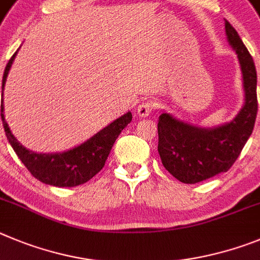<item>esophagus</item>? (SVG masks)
<instances>
[{"instance_id": "34e87169", "label": "esophagus", "mask_w": 260, "mask_h": 260, "mask_svg": "<svg viewBox=\"0 0 260 260\" xmlns=\"http://www.w3.org/2000/svg\"><path fill=\"white\" fill-rule=\"evenodd\" d=\"M154 105L151 101H145V102H141V104L137 106V110H136V113H137V115L140 116V118H146L149 114L153 113L154 110Z\"/></svg>"}]
</instances>
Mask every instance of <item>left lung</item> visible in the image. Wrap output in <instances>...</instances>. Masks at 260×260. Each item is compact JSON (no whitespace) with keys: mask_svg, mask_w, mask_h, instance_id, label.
<instances>
[{"mask_svg":"<svg viewBox=\"0 0 260 260\" xmlns=\"http://www.w3.org/2000/svg\"><path fill=\"white\" fill-rule=\"evenodd\" d=\"M229 45L237 54L244 84V106L228 123L205 128L163 111L158 120V153L175 179L196 184L226 172L244 149L255 124L256 70L237 31L225 22Z\"/></svg>","mask_w":260,"mask_h":260,"instance_id":"left-lung-1","label":"left lung"}]
</instances>
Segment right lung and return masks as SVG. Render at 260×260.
Returning a JSON list of instances; mask_svg holds the SVG:
<instances>
[{
    "instance_id": "obj_1",
    "label": "right lung",
    "mask_w": 260,
    "mask_h": 260,
    "mask_svg": "<svg viewBox=\"0 0 260 260\" xmlns=\"http://www.w3.org/2000/svg\"><path fill=\"white\" fill-rule=\"evenodd\" d=\"M18 50L14 53V55L6 64L4 78H2L1 118L9 142L13 146L16 155L19 156L23 165L28 168V171L34 175V177H36L44 184L58 186V188H71V186L81 185L84 182L89 181L94 175H97L104 168L114 142L118 139L121 131L124 129L128 123H131L132 120V114L131 111H128L120 118L111 121L101 131H98L90 139L78 146L72 147L70 150L48 154L29 150L15 139V136L11 133L4 115L5 84H6L11 64L18 54Z\"/></svg>"
}]
</instances>
